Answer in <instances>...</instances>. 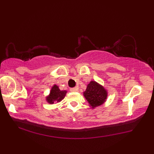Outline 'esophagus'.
<instances>
[{
  "instance_id": "obj_1",
  "label": "esophagus",
  "mask_w": 154,
  "mask_h": 154,
  "mask_svg": "<svg viewBox=\"0 0 154 154\" xmlns=\"http://www.w3.org/2000/svg\"><path fill=\"white\" fill-rule=\"evenodd\" d=\"M70 90H71V92H77V91H78V88H77V87L72 88H71V89H70Z\"/></svg>"
}]
</instances>
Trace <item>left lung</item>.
Instances as JSON below:
<instances>
[{"instance_id": "8db88e82", "label": "left lung", "mask_w": 154, "mask_h": 154, "mask_svg": "<svg viewBox=\"0 0 154 154\" xmlns=\"http://www.w3.org/2000/svg\"><path fill=\"white\" fill-rule=\"evenodd\" d=\"M83 96L92 108L100 106L105 102L107 97L106 90L97 82L92 81L88 85Z\"/></svg>"}]
</instances>
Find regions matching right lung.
<instances>
[{
	"mask_svg": "<svg viewBox=\"0 0 154 154\" xmlns=\"http://www.w3.org/2000/svg\"><path fill=\"white\" fill-rule=\"evenodd\" d=\"M66 94V91L65 90H60L59 89L58 86L56 85H54L51 88L49 95L46 97L47 102H48L49 104H54V102H60L62 99L64 98L65 95Z\"/></svg>",
	"mask_w": 154,
	"mask_h": 154,
	"instance_id": "obj_1",
	"label": "right lung"
}]
</instances>
